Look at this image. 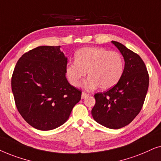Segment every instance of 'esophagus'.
<instances>
[{
	"mask_svg": "<svg viewBox=\"0 0 161 161\" xmlns=\"http://www.w3.org/2000/svg\"><path fill=\"white\" fill-rule=\"evenodd\" d=\"M87 96H89L88 93H85V92H82V98H85Z\"/></svg>",
	"mask_w": 161,
	"mask_h": 161,
	"instance_id": "34e87169",
	"label": "esophagus"
}]
</instances>
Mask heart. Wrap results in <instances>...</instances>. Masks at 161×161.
Masks as SVG:
<instances>
[{
	"mask_svg": "<svg viewBox=\"0 0 161 161\" xmlns=\"http://www.w3.org/2000/svg\"><path fill=\"white\" fill-rule=\"evenodd\" d=\"M124 63L121 55L116 51L96 47H87L75 53V61L69 62L65 74L73 86L80 85L87 71L88 78L84 83L87 91L99 87L108 90L114 87L124 72Z\"/></svg>",
	"mask_w": 161,
	"mask_h": 161,
	"instance_id": "b5f03b06",
	"label": "heart"
}]
</instances>
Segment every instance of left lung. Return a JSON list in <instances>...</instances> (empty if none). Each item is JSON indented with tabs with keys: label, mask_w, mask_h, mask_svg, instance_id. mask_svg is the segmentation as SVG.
I'll return each instance as SVG.
<instances>
[{
	"label": "left lung",
	"mask_w": 161,
	"mask_h": 161,
	"mask_svg": "<svg viewBox=\"0 0 161 161\" xmlns=\"http://www.w3.org/2000/svg\"><path fill=\"white\" fill-rule=\"evenodd\" d=\"M112 42L124 59L123 74L114 87L94 95L96 104L91 113L98 124L110 129H120L140 113L149 87V74L140 56L119 42Z\"/></svg>",
	"instance_id": "left-lung-1"
}]
</instances>
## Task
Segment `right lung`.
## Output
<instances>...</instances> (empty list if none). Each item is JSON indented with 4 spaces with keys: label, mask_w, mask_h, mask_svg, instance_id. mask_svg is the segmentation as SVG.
<instances>
[{
    "label": "right lung",
    "mask_w": 161,
    "mask_h": 161,
    "mask_svg": "<svg viewBox=\"0 0 161 161\" xmlns=\"http://www.w3.org/2000/svg\"><path fill=\"white\" fill-rule=\"evenodd\" d=\"M67 57L60 46H39L22 55L12 76V90L18 112L40 130L59 127L81 99L82 91L65 77Z\"/></svg>",
    "instance_id": "add662e5"
}]
</instances>
